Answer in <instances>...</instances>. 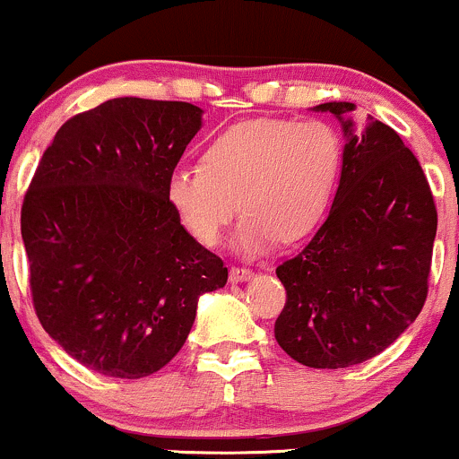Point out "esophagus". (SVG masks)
<instances>
[{
    "mask_svg": "<svg viewBox=\"0 0 459 459\" xmlns=\"http://www.w3.org/2000/svg\"><path fill=\"white\" fill-rule=\"evenodd\" d=\"M252 276H255V272H252L250 267H244V265H233V267H230V281H233V282L250 281Z\"/></svg>",
    "mask_w": 459,
    "mask_h": 459,
    "instance_id": "34e87169",
    "label": "esophagus"
}]
</instances>
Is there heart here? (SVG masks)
<instances>
[{
  "label": "heart",
  "mask_w": 459,
  "mask_h": 459,
  "mask_svg": "<svg viewBox=\"0 0 459 459\" xmlns=\"http://www.w3.org/2000/svg\"><path fill=\"white\" fill-rule=\"evenodd\" d=\"M341 168L339 134L324 120L252 118L209 142L203 166L177 168L168 198L198 241L218 246L244 212L237 247L256 255L293 241L324 213Z\"/></svg>",
  "instance_id": "heart-1"
}]
</instances>
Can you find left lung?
Instances as JSON below:
<instances>
[{"instance_id":"left-lung-1","label":"left lung","mask_w":459,"mask_h":459,"mask_svg":"<svg viewBox=\"0 0 459 459\" xmlns=\"http://www.w3.org/2000/svg\"><path fill=\"white\" fill-rule=\"evenodd\" d=\"M343 120L347 144L334 203L313 239L276 267L287 289L273 334L293 360L343 368L377 356L419 317L429 289L434 196L397 131H354V103H321Z\"/></svg>"}]
</instances>
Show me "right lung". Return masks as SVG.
<instances>
[{
	"instance_id": "obj_1",
	"label": "right lung",
	"mask_w": 459,
	"mask_h": 459,
	"mask_svg": "<svg viewBox=\"0 0 459 459\" xmlns=\"http://www.w3.org/2000/svg\"><path fill=\"white\" fill-rule=\"evenodd\" d=\"M186 101L120 97L57 129L21 207L36 317L68 356L138 380L186 343L229 270L183 229L168 178L200 129Z\"/></svg>"
}]
</instances>
